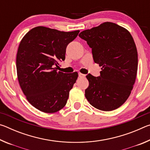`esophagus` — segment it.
<instances>
[{
    "label": "esophagus",
    "mask_w": 150,
    "mask_h": 150,
    "mask_svg": "<svg viewBox=\"0 0 150 150\" xmlns=\"http://www.w3.org/2000/svg\"><path fill=\"white\" fill-rule=\"evenodd\" d=\"M79 77L80 78L85 77V75L83 74V73H79Z\"/></svg>",
    "instance_id": "34e87169"
}]
</instances>
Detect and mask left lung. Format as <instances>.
I'll return each instance as SVG.
<instances>
[{"instance_id": "8db88e82", "label": "left lung", "mask_w": 150, "mask_h": 150, "mask_svg": "<svg viewBox=\"0 0 150 150\" xmlns=\"http://www.w3.org/2000/svg\"><path fill=\"white\" fill-rule=\"evenodd\" d=\"M81 38L92 48L95 63L102 67L99 77L88 74L85 97L98 110L111 111L126 102L135 83L138 52L128 30L112 22L81 32Z\"/></svg>"}]
</instances>
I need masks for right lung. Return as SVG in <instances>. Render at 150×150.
I'll return each instance as SVG.
<instances>
[{
	"label": "right lung",
	"mask_w": 150,
	"mask_h": 150,
	"mask_svg": "<svg viewBox=\"0 0 150 150\" xmlns=\"http://www.w3.org/2000/svg\"><path fill=\"white\" fill-rule=\"evenodd\" d=\"M79 30L63 32L44 26L26 33L18 49L17 77L22 92L31 105L45 113H54L65 106L78 73L58 71L66 47Z\"/></svg>",
	"instance_id": "right-lung-1"
}]
</instances>
